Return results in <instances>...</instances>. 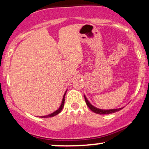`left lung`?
Instances as JSON below:
<instances>
[{
    "label": "left lung",
    "instance_id": "8db88e82",
    "mask_svg": "<svg viewBox=\"0 0 149 149\" xmlns=\"http://www.w3.org/2000/svg\"><path fill=\"white\" fill-rule=\"evenodd\" d=\"M84 97H85V100H86V104H87L88 107H89L90 109H91V110L93 111V112H95V113L96 114H112V113H114V112H118V111H120V109H122L123 107H120V108H117V109H100V108H97V107H95V106H93L92 104L91 103V102L88 101V100L87 99V97H86V96L84 95Z\"/></svg>",
    "mask_w": 149,
    "mask_h": 149
}]
</instances>
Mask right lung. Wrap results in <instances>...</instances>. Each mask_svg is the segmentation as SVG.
Listing matches in <instances>:
<instances>
[{"mask_svg":"<svg viewBox=\"0 0 149 149\" xmlns=\"http://www.w3.org/2000/svg\"><path fill=\"white\" fill-rule=\"evenodd\" d=\"M66 91H66V92L64 93V95H63V99H62L61 105H60V107H58V108L57 109L56 111H54V112H52V113H51V114H47V115L41 116V117H42V118H47V117H54V116H56V114H58V113H60V112H61V111L62 110V109H63V106H64L65 96H66Z\"/></svg>","mask_w":149,"mask_h":149,"instance_id":"1","label":"right lung"}]
</instances>
